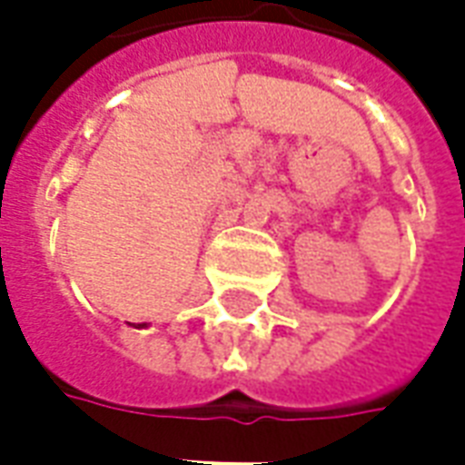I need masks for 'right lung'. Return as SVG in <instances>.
I'll list each match as a JSON object with an SVG mask.
<instances>
[{"instance_id": "obj_1", "label": "right lung", "mask_w": 465, "mask_h": 465, "mask_svg": "<svg viewBox=\"0 0 465 465\" xmlns=\"http://www.w3.org/2000/svg\"><path fill=\"white\" fill-rule=\"evenodd\" d=\"M142 326H146V323H142Z\"/></svg>"}]
</instances>
